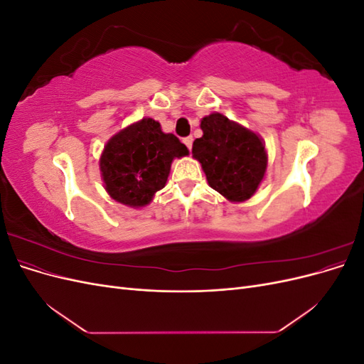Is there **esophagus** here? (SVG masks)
<instances>
[{
  "instance_id": "esophagus-1",
  "label": "esophagus",
  "mask_w": 364,
  "mask_h": 364,
  "mask_svg": "<svg viewBox=\"0 0 364 364\" xmlns=\"http://www.w3.org/2000/svg\"><path fill=\"white\" fill-rule=\"evenodd\" d=\"M183 144L186 146V149L191 150V147H193V136H186V138H183Z\"/></svg>"
}]
</instances>
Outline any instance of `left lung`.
<instances>
[{"label":"left lung","instance_id":"left-lung-1","mask_svg":"<svg viewBox=\"0 0 364 364\" xmlns=\"http://www.w3.org/2000/svg\"><path fill=\"white\" fill-rule=\"evenodd\" d=\"M200 129L203 136L193 142V156L202 164L209 186L229 202L250 199L267 168L262 139L218 112L202 118Z\"/></svg>","mask_w":364,"mask_h":364}]
</instances>
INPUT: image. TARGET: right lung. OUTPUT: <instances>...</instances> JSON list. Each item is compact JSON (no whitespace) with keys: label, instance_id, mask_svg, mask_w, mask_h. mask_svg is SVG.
Here are the masks:
<instances>
[{"label":"right lung","instance_id":"1","mask_svg":"<svg viewBox=\"0 0 364 364\" xmlns=\"http://www.w3.org/2000/svg\"><path fill=\"white\" fill-rule=\"evenodd\" d=\"M185 155L188 149L179 138L164 134L158 121L142 118L105 146L100 158L105 188L119 203L146 206L165 186L173 159Z\"/></svg>","mask_w":364,"mask_h":364}]
</instances>
